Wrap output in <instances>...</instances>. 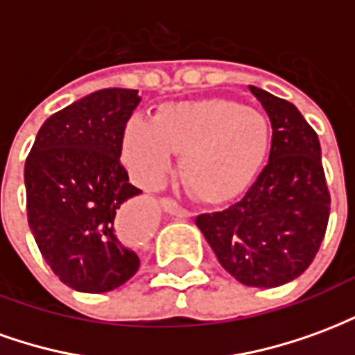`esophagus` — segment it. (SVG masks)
<instances>
[{"instance_id": "1", "label": "esophagus", "mask_w": 355, "mask_h": 355, "mask_svg": "<svg viewBox=\"0 0 355 355\" xmlns=\"http://www.w3.org/2000/svg\"><path fill=\"white\" fill-rule=\"evenodd\" d=\"M162 207L167 211V213H171V215L175 216H180V218H188V216L192 215L188 209H184L182 205H178L177 201L171 200V198H163L162 200Z\"/></svg>"}]
</instances>
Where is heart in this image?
Here are the masks:
<instances>
[{"mask_svg": "<svg viewBox=\"0 0 355 355\" xmlns=\"http://www.w3.org/2000/svg\"><path fill=\"white\" fill-rule=\"evenodd\" d=\"M268 146L266 117L224 98L165 104L152 123L131 119L121 139L123 159L139 184L162 182L175 152L182 154L186 188L209 203L241 192L264 162Z\"/></svg>", "mask_w": 355, "mask_h": 355, "instance_id": "b5f03b06", "label": "heart"}]
</instances>
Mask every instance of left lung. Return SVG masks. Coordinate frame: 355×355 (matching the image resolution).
Wrapping results in <instances>:
<instances>
[{"instance_id":"8db88e82","label":"left lung","mask_w":355,"mask_h":355,"mask_svg":"<svg viewBox=\"0 0 355 355\" xmlns=\"http://www.w3.org/2000/svg\"><path fill=\"white\" fill-rule=\"evenodd\" d=\"M272 123L266 167L230 207L196 224L216 259L247 287H279L312 264L331 211L321 146L295 104L251 85Z\"/></svg>"}]
</instances>
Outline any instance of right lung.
I'll use <instances>...</instances> for the list:
<instances>
[{
	"instance_id": "right-lung-1",
	"label": "right lung",
	"mask_w": 355,
	"mask_h": 355,
	"mask_svg": "<svg viewBox=\"0 0 355 355\" xmlns=\"http://www.w3.org/2000/svg\"><path fill=\"white\" fill-rule=\"evenodd\" d=\"M139 104L135 89L94 91L47 117L26 157L30 230L55 275L76 291L116 289L140 266L119 226L121 205L142 192L119 162Z\"/></svg>"
}]
</instances>
